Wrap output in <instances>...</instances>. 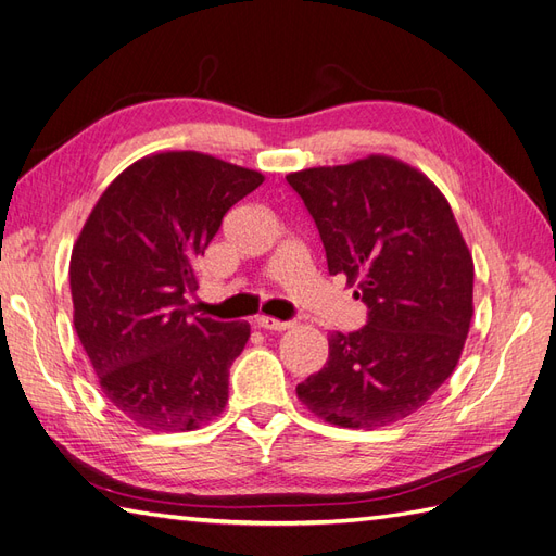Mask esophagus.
Returning a JSON list of instances; mask_svg holds the SVG:
<instances>
[{"mask_svg": "<svg viewBox=\"0 0 556 556\" xmlns=\"http://www.w3.org/2000/svg\"><path fill=\"white\" fill-rule=\"evenodd\" d=\"M255 324H258L261 329H265V331H287V329H291V321H281V319L265 317V315L255 319Z\"/></svg>", "mask_w": 556, "mask_h": 556, "instance_id": "1", "label": "esophagus"}]
</instances>
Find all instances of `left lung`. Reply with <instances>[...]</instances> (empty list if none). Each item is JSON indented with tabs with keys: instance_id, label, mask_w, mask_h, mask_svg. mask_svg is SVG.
<instances>
[{
	"instance_id": "left-lung-1",
	"label": "left lung",
	"mask_w": 556,
	"mask_h": 556,
	"mask_svg": "<svg viewBox=\"0 0 556 556\" xmlns=\"http://www.w3.org/2000/svg\"><path fill=\"white\" fill-rule=\"evenodd\" d=\"M287 180L317 223L329 273L368 307L364 329L329 336V359L298 400L350 430L404 420L453 374L475 315L472 253L448 199L388 154Z\"/></svg>"
}]
</instances>
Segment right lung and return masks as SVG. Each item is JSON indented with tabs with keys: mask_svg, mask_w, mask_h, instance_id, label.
<instances>
[{
	"mask_svg": "<svg viewBox=\"0 0 556 556\" xmlns=\"http://www.w3.org/2000/svg\"><path fill=\"white\" fill-rule=\"evenodd\" d=\"M265 180L194 150L142 156L112 180L70 255L79 343L108 402L152 432L223 414L247 321L194 317V263L223 216Z\"/></svg>",
	"mask_w": 556,
	"mask_h": 556,
	"instance_id": "add662e5",
	"label": "right lung"
}]
</instances>
